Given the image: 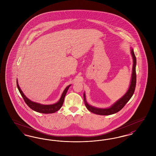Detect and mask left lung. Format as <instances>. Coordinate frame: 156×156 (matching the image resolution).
Listing matches in <instances>:
<instances>
[{
    "label": "left lung",
    "mask_w": 156,
    "mask_h": 156,
    "mask_svg": "<svg viewBox=\"0 0 156 156\" xmlns=\"http://www.w3.org/2000/svg\"><path fill=\"white\" fill-rule=\"evenodd\" d=\"M131 55L133 58V69H132V78H131V84L129 87L126 92V93L119 100H117L114 104L108 108H100L94 107L93 106H90L86 100L85 94V93L83 94V100L85 102V106L87 107V110L90 112H93L94 114L101 115H108L115 114L116 112H119L120 111L126 103L130 100L132 95L135 92V89L136 87V58L135 55L134 54V51L133 49H131Z\"/></svg>",
    "instance_id": "8db88e82"
}]
</instances>
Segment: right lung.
Wrapping results in <instances>:
<instances>
[{"label":"right lung","instance_id":"add662e5","mask_svg":"<svg viewBox=\"0 0 156 156\" xmlns=\"http://www.w3.org/2000/svg\"><path fill=\"white\" fill-rule=\"evenodd\" d=\"M17 88L19 89L20 93L24 100L25 103L30 108H31L32 110H33L37 112H41V113L50 114V113H54V112H56L61 108V107H62L63 102H64L65 96L67 94V92L71 85H69L64 89L60 100L57 103H56L55 104H53V105H44L39 104V103L34 102L31 100L28 99L24 95V94H23L22 90H21L17 81Z\"/></svg>","mask_w":156,"mask_h":156}]
</instances>
